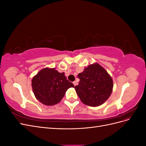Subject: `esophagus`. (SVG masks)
I'll return each mask as SVG.
<instances>
[{"label": "esophagus", "mask_w": 146, "mask_h": 146, "mask_svg": "<svg viewBox=\"0 0 146 146\" xmlns=\"http://www.w3.org/2000/svg\"><path fill=\"white\" fill-rule=\"evenodd\" d=\"M73 84H74V86H76V85H77V84H78V83H77L76 81H74V82H73Z\"/></svg>", "instance_id": "obj_1"}]
</instances>
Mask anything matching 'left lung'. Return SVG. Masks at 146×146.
<instances>
[{"instance_id": "1", "label": "left lung", "mask_w": 146, "mask_h": 146, "mask_svg": "<svg viewBox=\"0 0 146 146\" xmlns=\"http://www.w3.org/2000/svg\"><path fill=\"white\" fill-rule=\"evenodd\" d=\"M78 77L80 81L74 88L84 104L98 107L110 98L113 91V79L99 63L88 66Z\"/></svg>"}]
</instances>
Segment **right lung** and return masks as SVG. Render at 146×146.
I'll list each match as a JSON object with an SVG mask.
<instances>
[{
	"label": "right lung",
	"mask_w": 146,
	"mask_h": 146,
	"mask_svg": "<svg viewBox=\"0 0 146 146\" xmlns=\"http://www.w3.org/2000/svg\"><path fill=\"white\" fill-rule=\"evenodd\" d=\"M32 86L35 98L47 106L59 103L73 83L68 81L64 73L55 68H45L38 72L32 80Z\"/></svg>",
	"instance_id": "obj_1"
}]
</instances>
